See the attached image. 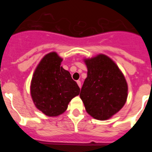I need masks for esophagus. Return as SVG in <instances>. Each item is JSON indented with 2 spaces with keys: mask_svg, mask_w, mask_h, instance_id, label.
<instances>
[{
  "mask_svg": "<svg viewBox=\"0 0 152 152\" xmlns=\"http://www.w3.org/2000/svg\"><path fill=\"white\" fill-rule=\"evenodd\" d=\"M77 82V84H78V85H79V87L81 88V86H82V84H81L80 81H77V82Z\"/></svg>",
  "mask_w": 152,
  "mask_h": 152,
  "instance_id": "esophagus-1",
  "label": "esophagus"
}]
</instances>
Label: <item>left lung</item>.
Returning a JSON list of instances; mask_svg holds the SVG:
<instances>
[{
	"label": "left lung",
	"instance_id": "obj_1",
	"mask_svg": "<svg viewBox=\"0 0 152 152\" xmlns=\"http://www.w3.org/2000/svg\"><path fill=\"white\" fill-rule=\"evenodd\" d=\"M85 62L87 76L80 98L89 115L98 120H107L126 102V81L117 65L104 54L85 59Z\"/></svg>",
	"mask_w": 152,
	"mask_h": 152
}]
</instances>
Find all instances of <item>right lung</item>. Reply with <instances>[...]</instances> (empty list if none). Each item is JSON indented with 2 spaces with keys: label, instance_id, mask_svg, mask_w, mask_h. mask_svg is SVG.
I'll use <instances>...</instances> for the list:
<instances>
[{
  "label": "right lung",
  "instance_id": "right-lung-1",
  "mask_svg": "<svg viewBox=\"0 0 152 152\" xmlns=\"http://www.w3.org/2000/svg\"><path fill=\"white\" fill-rule=\"evenodd\" d=\"M56 52L45 55L38 64L31 82V95L37 108L48 116H58L80 93L70 73L61 67Z\"/></svg>",
  "mask_w": 152,
  "mask_h": 152
}]
</instances>
